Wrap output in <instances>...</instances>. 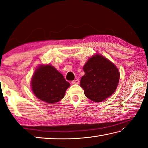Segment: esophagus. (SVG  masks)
Returning a JSON list of instances; mask_svg holds the SVG:
<instances>
[{
    "label": "esophagus",
    "instance_id": "obj_1",
    "mask_svg": "<svg viewBox=\"0 0 148 148\" xmlns=\"http://www.w3.org/2000/svg\"><path fill=\"white\" fill-rule=\"evenodd\" d=\"M79 79H75V80H74V81H71V83H72V84H79Z\"/></svg>",
    "mask_w": 148,
    "mask_h": 148
}]
</instances>
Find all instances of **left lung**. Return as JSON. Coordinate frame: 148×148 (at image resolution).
<instances>
[{
	"label": "left lung",
	"instance_id": "left-lung-1",
	"mask_svg": "<svg viewBox=\"0 0 148 148\" xmlns=\"http://www.w3.org/2000/svg\"><path fill=\"white\" fill-rule=\"evenodd\" d=\"M85 74L80 86L88 99L95 102L107 99L115 92L118 85L119 72L118 68L104 56L96 54L84 64Z\"/></svg>",
	"mask_w": 148,
	"mask_h": 148
}]
</instances>
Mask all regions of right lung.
Wrapping results in <instances>:
<instances>
[{
  "instance_id": "1",
  "label": "right lung",
  "mask_w": 148,
  "mask_h": 148,
  "mask_svg": "<svg viewBox=\"0 0 148 148\" xmlns=\"http://www.w3.org/2000/svg\"><path fill=\"white\" fill-rule=\"evenodd\" d=\"M31 86L34 95L47 103H56L64 97L70 83L51 65H40L34 73Z\"/></svg>"
}]
</instances>
